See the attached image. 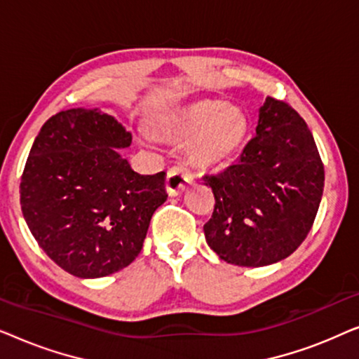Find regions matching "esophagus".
Returning <instances> with one entry per match:
<instances>
[{"instance_id": "34e87169", "label": "esophagus", "mask_w": 359, "mask_h": 359, "mask_svg": "<svg viewBox=\"0 0 359 359\" xmlns=\"http://www.w3.org/2000/svg\"><path fill=\"white\" fill-rule=\"evenodd\" d=\"M194 176L186 166L176 165L173 168H170L168 176H166V191L170 196H178L193 183Z\"/></svg>"}]
</instances>
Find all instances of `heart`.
<instances>
[{
  "mask_svg": "<svg viewBox=\"0 0 359 359\" xmlns=\"http://www.w3.org/2000/svg\"><path fill=\"white\" fill-rule=\"evenodd\" d=\"M156 129L166 140L188 142V160L198 168L210 170L230 163L240 154L250 124L238 107L217 100H201L160 114Z\"/></svg>",
  "mask_w": 359,
  "mask_h": 359,
  "instance_id": "heart-1",
  "label": "heart"
}]
</instances>
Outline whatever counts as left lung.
<instances>
[{
	"label": "left lung",
	"instance_id": "left-lung-1",
	"mask_svg": "<svg viewBox=\"0 0 359 359\" xmlns=\"http://www.w3.org/2000/svg\"><path fill=\"white\" fill-rule=\"evenodd\" d=\"M323 165L312 132L286 102L266 97L257 137L237 165L205 176L215 208L205 242L224 262L268 266L287 258L307 237L323 193Z\"/></svg>",
	"mask_w": 359,
	"mask_h": 359
}]
</instances>
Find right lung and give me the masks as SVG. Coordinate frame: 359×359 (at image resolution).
<instances>
[{
  "label": "right lung",
  "mask_w": 359,
  "mask_h": 359,
  "mask_svg": "<svg viewBox=\"0 0 359 359\" xmlns=\"http://www.w3.org/2000/svg\"><path fill=\"white\" fill-rule=\"evenodd\" d=\"M132 134L101 109L62 111L34 140L21 178L22 215L39 247L73 276L102 278L140 253L165 203V171L139 175L121 154Z\"/></svg>",
  "instance_id": "add662e5"
}]
</instances>
